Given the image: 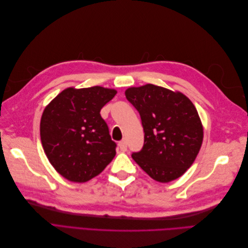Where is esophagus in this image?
Wrapping results in <instances>:
<instances>
[{"label":"esophagus","mask_w":248,"mask_h":248,"mask_svg":"<svg viewBox=\"0 0 248 248\" xmlns=\"http://www.w3.org/2000/svg\"><path fill=\"white\" fill-rule=\"evenodd\" d=\"M118 147H119L120 150H121L122 152L126 151V150H127V141H126V140H121V141H119Z\"/></svg>","instance_id":"esophagus-1"}]
</instances>
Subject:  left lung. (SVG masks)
<instances>
[{
	"instance_id": "left-lung-1",
	"label": "left lung",
	"mask_w": 248,
	"mask_h": 248,
	"mask_svg": "<svg viewBox=\"0 0 248 248\" xmlns=\"http://www.w3.org/2000/svg\"><path fill=\"white\" fill-rule=\"evenodd\" d=\"M125 96L138 109L145 132L144 147L132 158L155 181L168 183L188 170L202 147L204 130L198 110L178 91L147 84Z\"/></svg>"
}]
</instances>
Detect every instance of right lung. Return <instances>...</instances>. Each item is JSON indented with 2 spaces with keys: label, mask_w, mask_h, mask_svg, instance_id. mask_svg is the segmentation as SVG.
I'll list each match as a JSON object with an SVG mask.
<instances>
[{
  "label": "right lung",
  "mask_w": 248,
  "mask_h": 248,
  "mask_svg": "<svg viewBox=\"0 0 248 248\" xmlns=\"http://www.w3.org/2000/svg\"><path fill=\"white\" fill-rule=\"evenodd\" d=\"M115 89L67 88L44 108L40 138L44 152L60 175L84 183L98 176L116 155V142L100 116Z\"/></svg>",
  "instance_id": "add662e5"
}]
</instances>
